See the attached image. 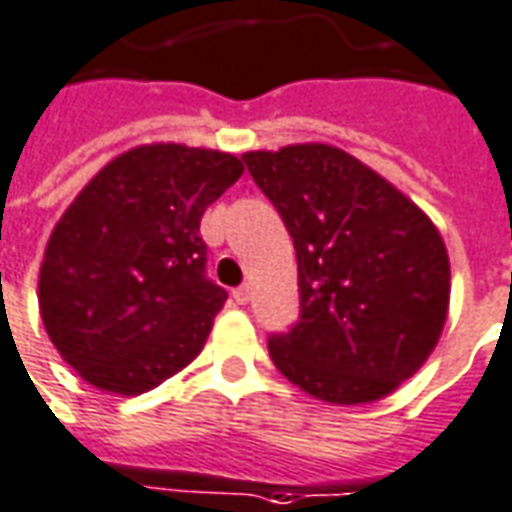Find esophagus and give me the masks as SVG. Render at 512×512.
Listing matches in <instances>:
<instances>
[{"label":"esophagus","mask_w":512,"mask_h":512,"mask_svg":"<svg viewBox=\"0 0 512 512\" xmlns=\"http://www.w3.org/2000/svg\"><path fill=\"white\" fill-rule=\"evenodd\" d=\"M249 297H252L249 285H241V288H235V291H232V300L238 302V305H246V302H249Z\"/></svg>","instance_id":"obj_1"}]
</instances>
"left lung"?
Listing matches in <instances>:
<instances>
[{
  "label": "left lung",
  "mask_w": 512,
  "mask_h": 512,
  "mask_svg": "<svg viewBox=\"0 0 512 512\" xmlns=\"http://www.w3.org/2000/svg\"><path fill=\"white\" fill-rule=\"evenodd\" d=\"M243 162L297 249L300 322L271 336L274 367L333 406L392 395L446 328L451 263L440 229L336 145L249 151Z\"/></svg>",
  "instance_id": "1"
}]
</instances>
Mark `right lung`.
<instances>
[{"label": "right lung", "instance_id": "obj_1", "mask_svg": "<svg viewBox=\"0 0 512 512\" xmlns=\"http://www.w3.org/2000/svg\"><path fill=\"white\" fill-rule=\"evenodd\" d=\"M241 173L227 151L148 142L66 207L38 269V314L86 384L134 398L201 353L227 291L204 277L198 224Z\"/></svg>", "mask_w": 512, "mask_h": 512}]
</instances>
